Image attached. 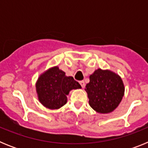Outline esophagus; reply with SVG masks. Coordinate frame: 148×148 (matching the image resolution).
<instances>
[{"label": "esophagus", "mask_w": 148, "mask_h": 148, "mask_svg": "<svg viewBox=\"0 0 148 148\" xmlns=\"http://www.w3.org/2000/svg\"><path fill=\"white\" fill-rule=\"evenodd\" d=\"M79 83H80V84H81V86H82V88H84V87H85V83H84V81H80V82H79Z\"/></svg>", "instance_id": "esophagus-1"}]
</instances>
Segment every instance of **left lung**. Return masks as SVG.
Segmentation results:
<instances>
[{"instance_id":"8db88e82","label":"left lung","mask_w":148,"mask_h":148,"mask_svg":"<svg viewBox=\"0 0 148 148\" xmlns=\"http://www.w3.org/2000/svg\"><path fill=\"white\" fill-rule=\"evenodd\" d=\"M85 90L90 107L98 113H108L121 102L125 87L119 75L110 70L98 69L90 75Z\"/></svg>"}]
</instances>
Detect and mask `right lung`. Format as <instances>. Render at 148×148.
Listing matches in <instances>:
<instances>
[{
    "mask_svg": "<svg viewBox=\"0 0 148 148\" xmlns=\"http://www.w3.org/2000/svg\"><path fill=\"white\" fill-rule=\"evenodd\" d=\"M82 88L72 76L58 66L50 68L40 75L36 83V91L40 102L49 109H58L66 103V95L73 89Z\"/></svg>",
    "mask_w": 148,
    "mask_h": 148,
    "instance_id": "obj_1",
    "label": "right lung"
}]
</instances>
